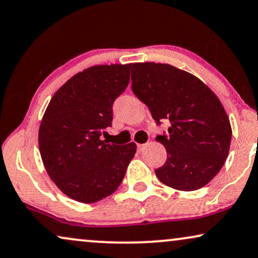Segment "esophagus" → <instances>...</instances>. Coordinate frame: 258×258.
Returning <instances> with one entry per match:
<instances>
[{
	"label": "esophagus",
	"instance_id": "obj_1",
	"mask_svg": "<svg viewBox=\"0 0 258 258\" xmlns=\"http://www.w3.org/2000/svg\"><path fill=\"white\" fill-rule=\"evenodd\" d=\"M137 149H138L139 152H142V151L145 149V144H137Z\"/></svg>",
	"mask_w": 258,
	"mask_h": 258
}]
</instances>
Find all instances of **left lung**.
I'll use <instances>...</instances> for the list:
<instances>
[{
	"label": "left lung",
	"mask_w": 258,
	"mask_h": 258,
	"mask_svg": "<svg viewBox=\"0 0 258 258\" xmlns=\"http://www.w3.org/2000/svg\"><path fill=\"white\" fill-rule=\"evenodd\" d=\"M132 91L149 107L157 125L169 120L167 133L157 136L166 149L163 166L154 170L161 183L180 191L203 187L228 158L231 126L221 101L204 82L166 63H133Z\"/></svg>",
	"instance_id": "left-lung-1"
}]
</instances>
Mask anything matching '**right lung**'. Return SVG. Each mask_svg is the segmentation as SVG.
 I'll list each match as a JSON object with an SVG mask.
<instances>
[{
    "instance_id": "obj_1",
    "label": "right lung",
    "mask_w": 258,
    "mask_h": 258,
    "mask_svg": "<svg viewBox=\"0 0 258 258\" xmlns=\"http://www.w3.org/2000/svg\"><path fill=\"white\" fill-rule=\"evenodd\" d=\"M132 64H100L75 74L51 98L39 130L41 158L68 197L95 203L112 195L135 157V143L101 140L113 104L130 82Z\"/></svg>"
}]
</instances>
